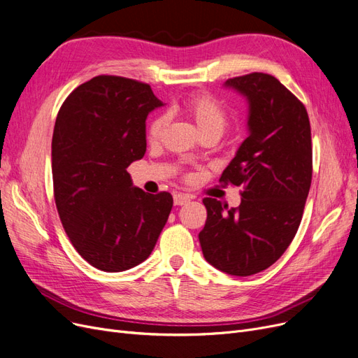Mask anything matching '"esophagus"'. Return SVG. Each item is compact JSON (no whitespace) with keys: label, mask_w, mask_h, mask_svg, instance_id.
Wrapping results in <instances>:
<instances>
[{"label":"esophagus","mask_w":358,"mask_h":358,"mask_svg":"<svg viewBox=\"0 0 358 358\" xmlns=\"http://www.w3.org/2000/svg\"><path fill=\"white\" fill-rule=\"evenodd\" d=\"M189 196H185V194H175V196H173V201H175V206H183V204H187V203H189Z\"/></svg>","instance_id":"34e87169"}]
</instances>
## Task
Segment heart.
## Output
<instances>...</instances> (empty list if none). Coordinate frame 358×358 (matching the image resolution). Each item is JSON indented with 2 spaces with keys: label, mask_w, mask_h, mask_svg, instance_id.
<instances>
[{
  "label": "heart",
  "mask_w": 358,
  "mask_h": 358,
  "mask_svg": "<svg viewBox=\"0 0 358 358\" xmlns=\"http://www.w3.org/2000/svg\"><path fill=\"white\" fill-rule=\"evenodd\" d=\"M183 110L192 119L194 124L197 125V129L201 136L208 133L222 134L224 128L229 124V116H227L224 107L220 104V101H216L213 96L208 94H196L189 96L185 101V106H183ZM166 125V116H158L154 119L148 131V138L150 143L159 142Z\"/></svg>",
  "instance_id": "1"
}]
</instances>
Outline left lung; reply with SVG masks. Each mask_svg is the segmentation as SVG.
<instances>
[{"mask_svg":"<svg viewBox=\"0 0 358 358\" xmlns=\"http://www.w3.org/2000/svg\"><path fill=\"white\" fill-rule=\"evenodd\" d=\"M249 104V136L220 182L242 187L239 208L203 200L199 239L206 262L233 276L276 263L294 239L312 180L310 124L305 106L276 78L251 73L225 82Z\"/></svg>","mask_w":358,"mask_h":358,"instance_id":"1","label":"left lung"}]
</instances>
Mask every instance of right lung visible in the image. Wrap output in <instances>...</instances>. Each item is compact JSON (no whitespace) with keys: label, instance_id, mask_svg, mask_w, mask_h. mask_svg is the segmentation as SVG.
Masks as SVG:
<instances>
[{"label":"right lung","instance_id":"1","mask_svg":"<svg viewBox=\"0 0 358 358\" xmlns=\"http://www.w3.org/2000/svg\"><path fill=\"white\" fill-rule=\"evenodd\" d=\"M162 103L148 83L96 76L62 103L52 137L57 209L70 242L103 272L150 255L173 208L170 192L133 187L127 167L146 152V117Z\"/></svg>","mask_w":358,"mask_h":358}]
</instances>
